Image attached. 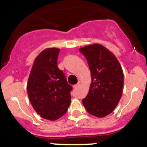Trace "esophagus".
<instances>
[{
  "mask_svg": "<svg viewBox=\"0 0 147 147\" xmlns=\"http://www.w3.org/2000/svg\"><path fill=\"white\" fill-rule=\"evenodd\" d=\"M81 84H82V82H81V81H79V82H78V83L77 84H75V85H74V88H78V87H79L81 85Z\"/></svg>",
  "mask_w": 147,
  "mask_h": 147,
  "instance_id": "1",
  "label": "esophagus"
}]
</instances>
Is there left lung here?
<instances>
[{"instance_id":"left-lung-1","label":"left lung","mask_w":147,"mask_h":147,"mask_svg":"<svg viewBox=\"0 0 147 147\" xmlns=\"http://www.w3.org/2000/svg\"><path fill=\"white\" fill-rule=\"evenodd\" d=\"M85 57L92 82L87 97L82 100L86 110L102 118L112 113L122 95L124 73L115 55L100 44L79 49Z\"/></svg>"}]
</instances>
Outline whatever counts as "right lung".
Returning <instances> with one entry per match:
<instances>
[{
  "label": "right lung",
  "mask_w": 147,
  "mask_h": 147,
  "mask_svg": "<svg viewBox=\"0 0 147 147\" xmlns=\"http://www.w3.org/2000/svg\"><path fill=\"white\" fill-rule=\"evenodd\" d=\"M60 49L46 48L35 58L27 84L29 100L44 119L55 121L66 113L71 102L72 86L57 67Z\"/></svg>",
  "instance_id": "1"
}]
</instances>
